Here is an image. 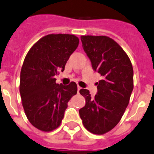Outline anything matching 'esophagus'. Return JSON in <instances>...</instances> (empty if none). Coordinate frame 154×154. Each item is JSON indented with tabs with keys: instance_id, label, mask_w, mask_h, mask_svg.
I'll return each mask as SVG.
<instances>
[{
	"instance_id": "1",
	"label": "esophagus",
	"mask_w": 154,
	"mask_h": 154,
	"mask_svg": "<svg viewBox=\"0 0 154 154\" xmlns=\"http://www.w3.org/2000/svg\"><path fill=\"white\" fill-rule=\"evenodd\" d=\"M81 87H80V86H77V92H78V93H79V91H80V90H81Z\"/></svg>"
}]
</instances>
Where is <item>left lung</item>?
Masks as SVG:
<instances>
[{"instance_id": "1", "label": "left lung", "mask_w": 154, "mask_h": 154, "mask_svg": "<svg viewBox=\"0 0 154 154\" xmlns=\"http://www.w3.org/2000/svg\"><path fill=\"white\" fill-rule=\"evenodd\" d=\"M82 46L93 70L102 76L97 83V93L81 89L86 105L79 110L84 127L95 134H103L119 122L129 103L134 88L133 67L124 50L104 35H82Z\"/></svg>"}]
</instances>
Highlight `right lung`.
<instances>
[{
    "mask_svg": "<svg viewBox=\"0 0 154 154\" xmlns=\"http://www.w3.org/2000/svg\"><path fill=\"white\" fill-rule=\"evenodd\" d=\"M79 38L69 34H51L40 38L27 53L20 72V93L27 119L43 131L57 128L67 103L77 94L75 82L56 84L55 75L64 71Z\"/></svg>",
    "mask_w": 154,
    "mask_h": 154,
    "instance_id": "1",
    "label": "right lung"
}]
</instances>
